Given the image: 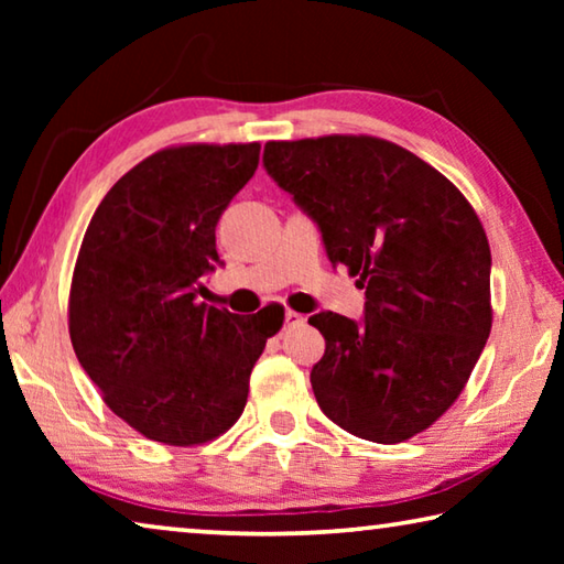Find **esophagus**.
Listing matches in <instances>:
<instances>
[{
    "label": "esophagus",
    "instance_id": "esophagus-1",
    "mask_svg": "<svg viewBox=\"0 0 564 564\" xmlns=\"http://www.w3.org/2000/svg\"><path fill=\"white\" fill-rule=\"evenodd\" d=\"M305 318L301 316V313H295V311H285L283 313V328H295V326H301Z\"/></svg>",
    "mask_w": 564,
    "mask_h": 564
}]
</instances>
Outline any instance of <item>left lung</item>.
<instances>
[{"label": "left lung", "mask_w": 564, "mask_h": 564, "mask_svg": "<svg viewBox=\"0 0 564 564\" xmlns=\"http://www.w3.org/2000/svg\"><path fill=\"white\" fill-rule=\"evenodd\" d=\"M263 166L318 226L328 261L366 289L360 321L321 311L311 370L323 413L383 445L423 433L460 395L490 336V246L465 196L376 137L269 141Z\"/></svg>", "instance_id": "left-lung-1"}]
</instances>
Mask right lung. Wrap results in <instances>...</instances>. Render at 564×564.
I'll use <instances>...</instances> for the list:
<instances>
[{"instance_id":"1","label":"right lung","mask_w":564,"mask_h":564,"mask_svg":"<svg viewBox=\"0 0 564 564\" xmlns=\"http://www.w3.org/2000/svg\"><path fill=\"white\" fill-rule=\"evenodd\" d=\"M261 144L156 151L109 188L74 265L69 336L113 413L166 445H198L241 417L248 378L283 318L198 303L224 265L216 224L259 169Z\"/></svg>"}]
</instances>
